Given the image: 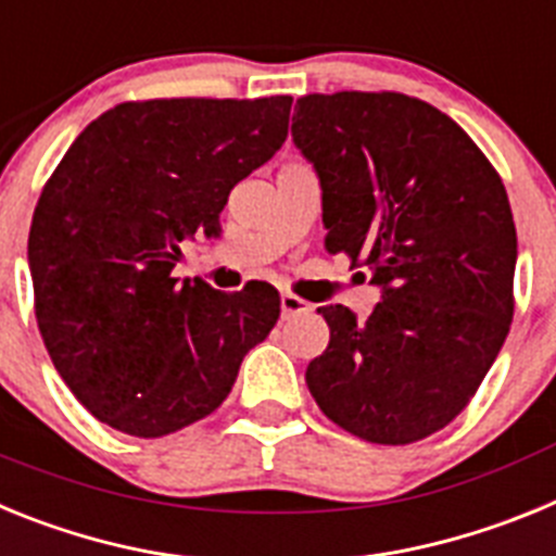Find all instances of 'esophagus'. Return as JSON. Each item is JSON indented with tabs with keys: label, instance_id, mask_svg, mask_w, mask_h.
<instances>
[{
	"label": "esophagus",
	"instance_id": "obj_1",
	"mask_svg": "<svg viewBox=\"0 0 556 556\" xmlns=\"http://www.w3.org/2000/svg\"><path fill=\"white\" fill-rule=\"evenodd\" d=\"M308 312V303L301 301L298 294H281V317L289 320V317H298V314H306Z\"/></svg>",
	"mask_w": 556,
	"mask_h": 556
}]
</instances>
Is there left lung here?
Returning <instances> with one entry per match:
<instances>
[{
	"label": "left lung",
	"mask_w": 556,
	"mask_h": 556,
	"mask_svg": "<svg viewBox=\"0 0 556 556\" xmlns=\"http://www.w3.org/2000/svg\"><path fill=\"white\" fill-rule=\"evenodd\" d=\"M292 139L320 175L326 250L381 289L365 323L317 308L331 339L308 392L367 443H417L470 404L509 333L507 189L451 116L395 91L301 97Z\"/></svg>",
	"instance_id": "obj_1"
}]
</instances>
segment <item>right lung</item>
I'll return each instance as SVG.
<instances>
[{
	"label": "right lung",
	"instance_id": "obj_1",
	"mask_svg": "<svg viewBox=\"0 0 556 556\" xmlns=\"http://www.w3.org/2000/svg\"><path fill=\"white\" fill-rule=\"evenodd\" d=\"M292 97L122 102L68 147L38 198L27 258L52 365L132 437L198 424L281 314L269 283L172 278L180 242L219 233L239 180L281 150Z\"/></svg>",
	"mask_w": 556,
	"mask_h": 556
}]
</instances>
